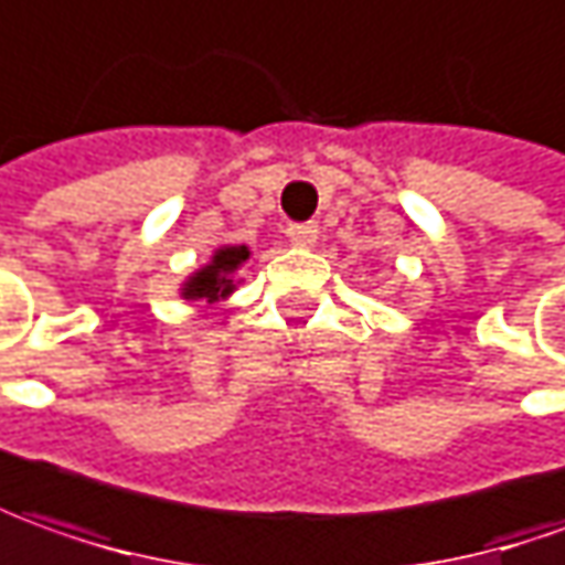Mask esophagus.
Masks as SVG:
<instances>
[{
	"label": "esophagus",
	"mask_w": 565,
	"mask_h": 565,
	"mask_svg": "<svg viewBox=\"0 0 565 565\" xmlns=\"http://www.w3.org/2000/svg\"><path fill=\"white\" fill-rule=\"evenodd\" d=\"M287 237H290L297 247H315V241H318V225H315V222H290V225H287Z\"/></svg>",
	"instance_id": "1"
}]
</instances>
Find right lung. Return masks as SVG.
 I'll use <instances>...</instances> for the list:
<instances>
[{"mask_svg": "<svg viewBox=\"0 0 565 565\" xmlns=\"http://www.w3.org/2000/svg\"><path fill=\"white\" fill-rule=\"evenodd\" d=\"M250 259V247L244 244H225L218 247L210 263L203 268H198L194 275H188V281L182 284V299H191V302H222L228 299L237 290V268L244 266Z\"/></svg>", "mask_w": 565, "mask_h": 565, "instance_id": "right-lung-1", "label": "right lung"}]
</instances>
